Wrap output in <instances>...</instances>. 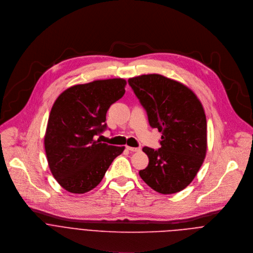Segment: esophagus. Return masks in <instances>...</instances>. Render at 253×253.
<instances>
[{
	"label": "esophagus",
	"instance_id": "34e87169",
	"mask_svg": "<svg viewBox=\"0 0 253 253\" xmlns=\"http://www.w3.org/2000/svg\"><path fill=\"white\" fill-rule=\"evenodd\" d=\"M126 148L129 150V151H139L140 150V148L139 147H131V146H126Z\"/></svg>",
	"mask_w": 253,
	"mask_h": 253
}]
</instances>
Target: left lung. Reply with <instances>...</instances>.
Instances as JSON below:
<instances>
[{
	"mask_svg": "<svg viewBox=\"0 0 253 253\" xmlns=\"http://www.w3.org/2000/svg\"><path fill=\"white\" fill-rule=\"evenodd\" d=\"M128 84L146 112L149 126L162 132L161 147L144 146L148 166L139 170L142 180L163 194L185 188L207 155V118L194 92L162 75H142Z\"/></svg>",
	"mask_w": 253,
	"mask_h": 253,
	"instance_id": "1",
	"label": "left lung"
}]
</instances>
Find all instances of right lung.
I'll return each mask as SVG.
<instances>
[{"mask_svg":"<svg viewBox=\"0 0 253 253\" xmlns=\"http://www.w3.org/2000/svg\"><path fill=\"white\" fill-rule=\"evenodd\" d=\"M124 79L93 81L63 91L50 111L44 149L48 167L60 185L72 193H84L102 181L125 146L100 142L107 129L110 107L123 97Z\"/></svg>","mask_w":253,"mask_h":253,"instance_id":"right-lung-1","label":"right lung"}]
</instances>
